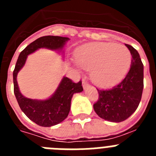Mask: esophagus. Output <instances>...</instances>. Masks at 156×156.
Returning <instances> with one entry per match:
<instances>
[{"label": "esophagus", "instance_id": "obj_1", "mask_svg": "<svg viewBox=\"0 0 156 156\" xmlns=\"http://www.w3.org/2000/svg\"><path fill=\"white\" fill-rule=\"evenodd\" d=\"M82 84H83V89H84V90H85V89H87L88 87H89V84H88L87 83L85 80H83Z\"/></svg>", "mask_w": 156, "mask_h": 156}]
</instances>
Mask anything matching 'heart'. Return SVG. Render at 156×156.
<instances>
[{"mask_svg": "<svg viewBox=\"0 0 156 156\" xmlns=\"http://www.w3.org/2000/svg\"><path fill=\"white\" fill-rule=\"evenodd\" d=\"M78 66L91 69L90 78L96 86L108 88L120 82L131 65V54L126 47L114 43H89L76 53Z\"/></svg>", "mask_w": 156, "mask_h": 156, "instance_id": "b5f03b06", "label": "heart"}]
</instances>
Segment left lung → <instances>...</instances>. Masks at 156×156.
Wrapping results in <instances>:
<instances>
[{"instance_id": "obj_1", "label": "left lung", "mask_w": 156, "mask_h": 156, "mask_svg": "<svg viewBox=\"0 0 156 156\" xmlns=\"http://www.w3.org/2000/svg\"><path fill=\"white\" fill-rule=\"evenodd\" d=\"M132 55L131 66L124 80L110 90H98L94 109L99 117L110 122L126 120L136 111L144 87V66L136 49L125 44Z\"/></svg>"}]
</instances>
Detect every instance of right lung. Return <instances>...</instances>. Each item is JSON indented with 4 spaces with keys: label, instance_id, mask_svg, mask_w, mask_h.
I'll list each match as a JSON object with an SVG mask.
<instances>
[{
    "label": "right lung",
    "instance_id": "obj_1",
    "mask_svg": "<svg viewBox=\"0 0 156 156\" xmlns=\"http://www.w3.org/2000/svg\"><path fill=\"white\" fill-rule=\"evenodd\" d=\"M69 41V37L58 36L41 37L29 44L20 53L13 71L14 93L19 105L25 115L37 125L50 127L62 122L68 116L73 95L83 90L81 81L73 83L68 77L64 76L53 94L45 100H37L25 97L19 90L17 75L26 64L29 55L40 48H48L61 52Z\"/></svg>",
    "mask_w": 156,
    "mask_h": 156
}]
</instances>
